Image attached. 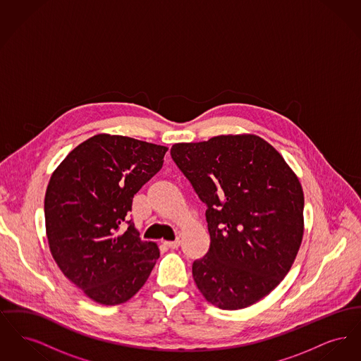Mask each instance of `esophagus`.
Segmentation results:
<instances>
[{
	"label": "esophagus",
	"mask_w": 361,
	"mask_h": 361,
	"mask_svg": "<svg viewBox=\"0 0 361 361\" xmlns=\"http://www.w3.org/2000/svg\"><path fill=\"white\" fill-rule=\"evenodd\" d=\"M168 247H171V249H177L178 246H180V240H171V242H164Z\"/></svg>",
	"instance_id": "1"
}]
</instances>
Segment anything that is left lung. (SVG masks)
Instances as JSON below:
<instances>
[{"mask_svg":"<svg viewBox=\"0 0 361 361\" xmlns=\"http://www.w3.org/2000/svg\"><path fill=\"white\" fill-rule=\"evenodd\" d=\"M173 161L207 206L209 249L192 265L207 300L249 307L290 272L303 238V189L281 154L253 134L176 143Z\"/></svg>","mask_w":361,"mask_h":361,"instance_id":"8db88e82","label":"left lung"}]
</instances>
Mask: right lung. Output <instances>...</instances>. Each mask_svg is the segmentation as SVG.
<instances>
[{
  "label": "right lung",
  "instance_id": "obj_1",
  "mask_svg": "<svg viewBox=\"0 0 361 361\" xmlns=\"http://www.w3.org/2000/svg\"><path fill=\"white\" fill-rule=\"evenodd\" d=\"M166 152L134 137L99 134L52 173L44 197L50 252L63 275L100 305L131 299L159 257L157 243L139 238L127 212Z\"/></svg>",
  "mask_w": 361,
  "mask_h": 361
}]
</instances>
